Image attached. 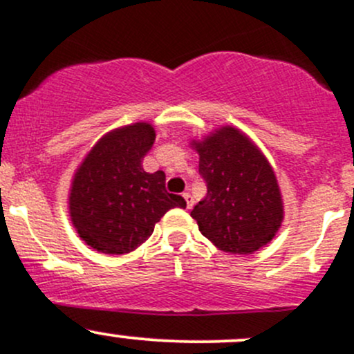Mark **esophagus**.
<instances>
[{
    "label": "esophagus",
    "mask_w": 354,
    "mask_h": 354,
    "mask_svg": "<svg viewBox=\"0 0 354 354\" xmlns=\"http://www.w3.org/2000/svg\"><path fill=\"white\" fill-rule=\"evenodd\" d=\"M183 198L187 200V207H188V208H192V207H193V198H192V195H189L188 192H187V193H183Z\"/></svg>",
    "instance_id": "obj_1"
}]
</instances>
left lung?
Returning <instances> with one entry per match:
<instances>
[{
    "mask_svg": "<svg viewBox=\"0 0 354 354\" xmlns=\"http://www.w3.org/2000/svg\"><path fill=\"white\" fill-rule=\"evenodd\" d=\"M198 173L207 196L192 217L200 232L218 249L251 254L270 243L283 221L280 188L259 149L234 127H222L203 142Z\"/></svg>",
    "mask_w": 354,
    "mask_h": 354,
    "instance_id": "8db88e82",
    "label": "left lung"
}]
</instances>
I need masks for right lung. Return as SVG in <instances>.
Here are the masks:
<instances>
[{
	"mask_svg": "<svg viewBox=\"0 0 354 354\" xmlns=\"http://www.w3.org/2000/svg\"><path fill=\"white\" fill-rule=\"evenodd\" d=\"M154 139V129L142 122L113 130L74 174L71 221L81 239L103 254L133 251L169 208L187 207L183 196L167 193L165 171H144Z\"/></svg>",
	"mask_w": 354,
	"mask_h": 354,
	"instance_id": "obj_1",
	"label": "right lung"
}]
</instances>
